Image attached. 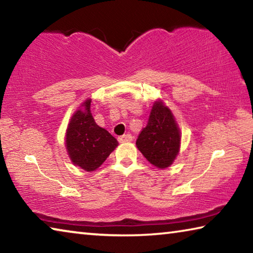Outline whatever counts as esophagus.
Wrapping results in <instances>:
<instances>
[{"label":"esophagus","instance_id":"obj_1","mask_svg":"<svg viewBox=\"0 0 253 253\" xmlns=\"http://www.w3.org/2000/svg\"><path fill=\"white\" fill-rule=\"evenodd\" d=\"M118 140L121 143H127V142H131L132 140V136L130 134H126V135H123L121 137H118Z\"/></svg>","mask_w":253,"mask_h":253}]
</instances>
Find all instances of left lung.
Instances as JSON below:
<instances>
[{
  "instance_id": "left-lung-1",
  "label": "left lung",
  "mask_w": 253,
  "mask_h": 253,
  "mask_svg": "<svg viewBox=\"0 0 253 253\" xmlns=\"http://www.w3.org/2000/svg\"><path fill=\"white\" fill-rule=\"evenodd\" d=\"M136 146L144 157L157 169H166L173 164L181 146V134L172 111L155 101L147 125L140 131Z\"/></svg>"
}]
</instances>
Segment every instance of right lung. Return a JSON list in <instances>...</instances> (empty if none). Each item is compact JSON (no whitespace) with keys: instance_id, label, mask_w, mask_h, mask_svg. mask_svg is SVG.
<instances>
[{"instance_id":"right-lung-1","label":"right lung","mask_w":253,"mask_h":253,"mask_svg":"<svg viewBox=\"0 0 253 253\" xmlns=\"http://www.w3.org/2000/svg\"><path fill=\"white\" fill-rule=\"evenodd\" d=\"M90 102L91 99L83 102L72 115L66 134V147L71 162L87 172L99 168L118 146L117 139L96 124Z\"/></svg>"}]
</instances>
